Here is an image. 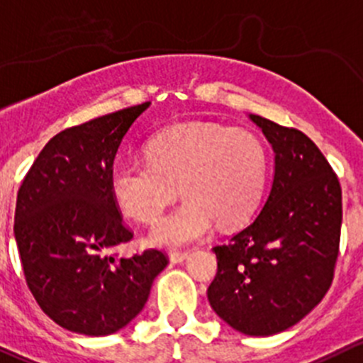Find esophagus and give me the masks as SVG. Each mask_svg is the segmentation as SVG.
<instances>
[{"label":"esophagus","mask_w":363,"mask_h":363,"mask_svg":"<svg viewBox=\"0 0 363 363\" xmlns=\"http://www.w3.org/2000/svg\"><path fill=\"white\" fill-rule=\"evenodd\" d=\"M187 258V251H171V253H169V260H171L172 264H182V262H185Z\"/></svg>","instance_id":"esophagus-1"}]
</instances>
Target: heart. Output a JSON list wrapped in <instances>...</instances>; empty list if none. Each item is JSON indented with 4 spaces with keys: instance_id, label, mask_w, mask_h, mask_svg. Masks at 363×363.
<instances>
[{
    "instance_id": "b5f03b06",
    "label": "heart",
    "mask_w": 363,
    "mask_h": 363,
    "mask_svg": "<svg viewBox=\"0 0 363 363\" xmlns=\"http://www.w3.org/2000/svg\"><path fill=\"white\" fill-rule=\"evenodd\" d=\"M147 162H117L110 192L124 216L155 224L179 192L184 203L151 233L160 246H185L213 223L233 228L258 205L267 178V151L255 133L216 123H184L146 144Z\"/></svg>"
}]
</instances>
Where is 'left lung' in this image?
Wrapping results in <instances>:
<instances>
[{
	"instance_id": "left-lung-1",
	"label": "left lung",
	"mask_w": 363,
	"mask_h": 363,
	"mask_svg": "<svg viewBox=\"0 0 363 363\" xmlns=\"http://www.w3.org/2000/svg\"><path fill=\"white\" fill-rule=\"evenodd\" d=\"M250 119L274 151V178L253 223L213 247L217 274L206 294L233 330L267 337L294 326L326 296L339 257L342 191L305 133Z\"/></svg>"
}]
</instances>
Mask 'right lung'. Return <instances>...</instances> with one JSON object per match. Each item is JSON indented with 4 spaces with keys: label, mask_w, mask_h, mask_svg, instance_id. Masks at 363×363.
<instances>
[{
    "label": "right lung",
    "mask_w": 363,
    "mask_h": 363,
    "mask_svg": "<svg viewBox=\"0 0 363 363\" xmlns=\"http://www.w3.org/2000/svg\"><path fill=\"white\" fill-rule=\"evenodd\" d=\"M151 103L117 110L55 135L17 192L13 235L33 298L58 326L101 337L135 319L169 264L158 250L116 247L133 233L110 192L113 158Z\"/></svg>",
    "instance_id": "obj_1"
}]
</instances>
